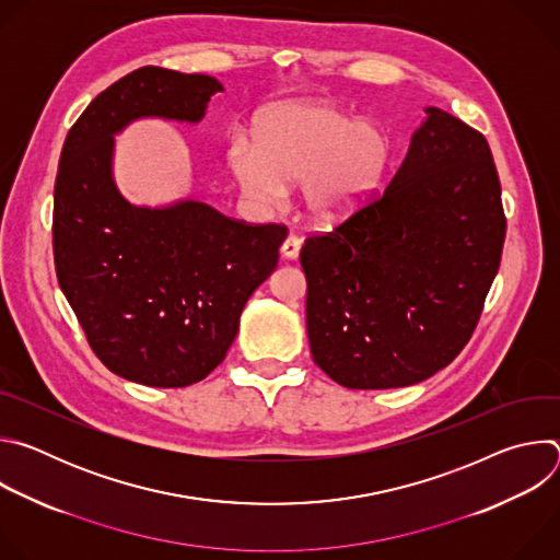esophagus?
<instances>
[{"mask_svg": "<svg viewBox=\"0 0 560 560\" xmlns=\"http://www.w3.org/2000/svg\"><path fill=\"white\" fill-rule=\"evenodd\" d=\"M299 250H301V238L296 234H288L285 242L281 246V253L285 259H296L299 257Z\"/></svg>", "mask_w": 560, "mask_h": 560, "instance_id": "34e87169", "label": "esophagus"}]
</instances>
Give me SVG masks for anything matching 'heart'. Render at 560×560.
I'll use <instances>...</instances> for the list:
<instances>
[{
    "instance_id": "b5f03b06",
    "label": "heart",
    "mask_w": 560,
    "mask_h": 560,
    "mask_svg": "<svg viewBox=\"0 0 560 560\" xmlns=\"http://www.w3.org/2000/svg\"><path fill=\"white\" fill-rule=\"evenodd\" d=\"M387 137L372 124L326 104H285L255 130V148L236 139L230 168L250 197L275 203L283 186L303 182V203L316 221H335L359 208L387 166Z\"/></svg>"
}]
</instances>
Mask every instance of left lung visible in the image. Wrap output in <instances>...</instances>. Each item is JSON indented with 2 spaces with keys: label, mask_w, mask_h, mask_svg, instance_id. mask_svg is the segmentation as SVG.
<instances>
[{
  "label": "left lung",
  "mask_w": 560,
  "mask_h": 560,
  "mask_svg": "<svg viewBox=\"0 0 560 560\" xmlns=\"http://www.w3.org/2000/svg\"><path fill=\"white\" fill-rule=\"evenodd\" d=\"M505 228L488 139L428 108L387 186L305 238L314 363L352 389L406 387L450 365L481 318Z\"/></svg>",
  "instance_id": "left-lung-1"
}]
</instances>
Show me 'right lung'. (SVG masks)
Segmentation results:
<instances>
[{"mask_svg":"<svg viewBox=\"0 0 560 560\" xmlns=\"http://www.w3.org/2000/svg\"><path fill=\"white\" fill-rule=\"evenodd\" d=\"M221 84L143 66L100 93L66 135L52 206L61 292L95 357L150 387L206 378L238 332L250 294L270 277L283 223H248L186 201L130 206L110 177L113 135L137 117L199 121Z\"/></svg>","mask_w":560,"mask_h":560,"instance_id":"1","label":"right lung"}]
</instances>
